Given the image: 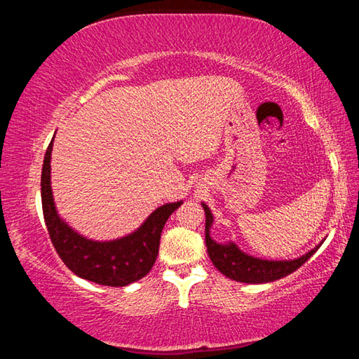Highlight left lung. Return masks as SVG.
<instances>
[{
	"mask_svg": "<svg viewBox=\"0 0 359 359\" xmlns=\"http://www.w3.org/2000/svg\"><path fill=\"white\" fill-rule=\"evenodd\" d=\"M205 212V245H208V253L210 261L214 263L218 271L228 278H233L236 282L242 283H269L278 280V278L290 276L291 272L306 263L312 255L318 250L320 245L312 248L302 257L296 259H282V261H271L255 258L252 255H247L234 244H218L210 238V226L214 223V217L210 214V209L203 203Z\"/></svg>",
	"mask_w": 359,
	"mask_h": 359,
	"instance_id": "obj_1",
	"label": "left lung"
}]
</instances>
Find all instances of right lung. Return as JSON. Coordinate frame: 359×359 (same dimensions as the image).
I'll list each match as a JSON object with an SVG mask.
<instances>
[{
  "mask_svg": "<svg viewBox=\"0 0 359 359\" xmlns=\"http://www.w3.org/2000/svg\"><path fill=\"white\" fill-rule=\"evenodd\" d=\"M48 144L41 174L42 212L50 241L63 263L85 280L106 287H126L149 274L160 248L165 223L182 201L169 203L151 212L135 233L115 241H92L76 233L58 215L50 187V155Z\"/></svg>",
  "mask_w": 359,
  "mask_h": 359,
  "instance_id": "1",
  "label": "right lung"
}]
</instances>
